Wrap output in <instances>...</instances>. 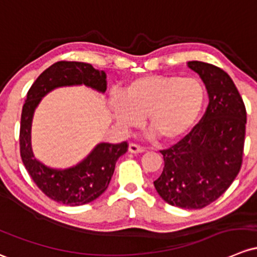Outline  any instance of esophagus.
Listing matches in <instances>:
<instances>
[{
	"instance_id": "esophagus-1",
	"label": "esophagus",
	"mask_w": 257,
	"mask_h": 257,
	"mask_svg": "<svg viewBox=\"0 0 257 257\" xmlns=\"http://www.w3.org/2000/svg\"><path fill=\"white\" fill-rule=\"evenodd\" d=\"M129 153H133V154H138V153H144L145 148L144 147H140V145L134 144V143H131L128 147Z\"/></svg>"
}]
</instances>
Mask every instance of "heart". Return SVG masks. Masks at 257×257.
<instances>
[{
    "label": "heart",
    "mask_w": 257,
    "mask_h": 257,
    "mask_svg": "<svg viewBox=\"0 0 257 257\" xmlns=\"http://www.w3.org/2000/svg\"><path fill=\"white\" fill-rule=\"evenodd\" d=\"M206 102V87L194 77L147 75L126 83L120 94H112L109 106L120 128H136L145 118L159 140L175 143L196 126Z\"/></svg>",
    "instance_id": "heart-1"
}]
</instances>
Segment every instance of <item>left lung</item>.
<instances>
[{
	"label": "left lung",
	"instance_id": "8db88e82",
	"mask_svg": "<svg viewBox=\"0 0 257 257\" xmlns=\"http://www.w3.org/2000/svg\"><path fill=\"white\" fill-rule=\"evenodd\" d=\"M209 97L201 121L182 140L161 150L165 166L154 181L161 198L171 206L201 209L225 192L240 171L246 109L235 83L220 67L188 61Z\"/></svg>",
	"mask_w": 257,
	"mask_h": 257
}]
</instances>
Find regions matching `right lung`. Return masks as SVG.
I'll return each mask as SVG.
<instances>
[{"instance_id":"1","label":"right lung","mask_w":257,"mask_h":257,"mask_svg":"<svg viewBox=\"0 0 257 257\" xmlns=\"http://www.w3.org/2000/svg\"><path fill=\"white\" fill-rule=\"evenodd\" d=\"M106 79V72L96 70L91 64L58 61L38 76L27 93L21 117L22 161L39 190L59 203L81 206L101 196L109 185L115 163L128 150V144L126 142L120 144L99 143L76 166L53 169L37 160L32 150L31 131L34 110L43 97L54 88L85 85L103 93L107 90Z\"/></svg>"}]
</instances>
